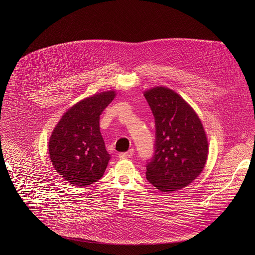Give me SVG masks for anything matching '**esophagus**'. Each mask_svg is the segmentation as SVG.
<instances>
[{"label":"esophagus","mask_w":255,"mask_h":255,"mask_svg":"<svg viewBox=\"0 0 255 255\" xmlns=\"http://www.w3.org/2000/svg\"><path fill=\"white\" fill-rule=\"evenodd\" d=\"M133 153H134V149H130L129 151H127V152H123V153H120L119 154V157L121 158V159H126V158H129V157H131L132 155H133Z\"/></svg>","instance_id":"34e87169"}]
</instances>
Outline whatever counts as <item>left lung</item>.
Returning <instances> with one entry per match:
<instances>
[{"mask_svg":"<svg viewBox=\"0 0 255 255\" xmlns=\"http://www.w3.org/2000/svg\"><path fill=\"white\" fill-rule=\"evenodd\" d=\"M155 118L156 141L146 177L162 193L184 189L201 174L209 153L196 111L174 91L159 86L144 92Z\"/></svg>","mask_w":255,"mask_h":255,"instance_id":"8db88e82","label":"left lung"}]
</instances>
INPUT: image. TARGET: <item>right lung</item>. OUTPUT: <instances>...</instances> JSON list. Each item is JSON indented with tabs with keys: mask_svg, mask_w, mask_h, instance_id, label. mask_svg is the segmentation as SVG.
Segmentation results:
<instances>
[{
	"mask_svg": "<svg viewBox=\"0 0 255 255\" xmlns=\"http://www.w3.org/2000/svg\"><path fill=\"white\" fill-rule=\"evenodd\" d=\"M116 97L110 90L81 100L61 116L48 142L54 169L70 186L100 179L111 158L100 131V115Z\"/></svg>",
	"mask_w": 255,
	"mask_h": 255,
	"instance_id": "add662e5",
	"label": "right lung"
}]
</instances>
